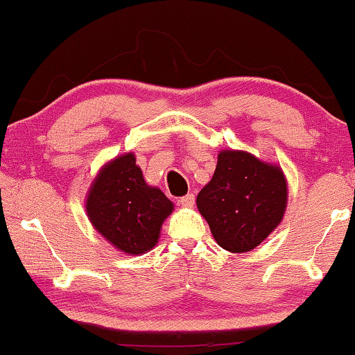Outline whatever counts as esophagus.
<instances>
[{
	"label": "esophagus",
	"mask_w": 355,
	"mask_h": 355,
	"mask_svg": "<svg viewBox=\"0 0 355 355\" xmlns=\"http://www.w3.org/2000/svg\"><path fill=\"white\" fill-rule=\"evenodd\" d=\"M178 202L182 204L183 207H193V204H194V194L189 193V194H187V196H182V198L178 199Z\"/></svg>",
	"instance_id": "obj_1"
}]
</instances>
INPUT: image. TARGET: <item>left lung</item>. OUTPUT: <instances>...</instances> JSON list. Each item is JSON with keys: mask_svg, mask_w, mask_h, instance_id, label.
<instances>
[{"mask_svg": "<svg viewBox=\"0 0 355 355\" xmlns=\"http://www.w3.org/2000/svg\"><path fill=\"white\" fill-rule=\"evenodd\" d=\"M286 202L282 168L233 149L218 153L214 177L196 199L214 239L230 252L257 248L282 222Z\"/></svg>", "mask_w": 355, "mask_h": 355, "instance_id": "left-lung-1", "label": "left lung"}]
</instances>
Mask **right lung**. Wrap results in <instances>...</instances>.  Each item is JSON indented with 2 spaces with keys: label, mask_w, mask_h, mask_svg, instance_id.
<instances>
[{
  "label": "right lung",
  "mask_w": 355,
  "mask_h": 355,
  "mask_svg": "<svg viewBox=\"0 0 355 355\" xmlns=\"http://www.w3.org/2000/svg\"><path fill=\"white\" fill-rule=\"evenodd\" d=\"M172 211L171 199L144 182L133 153L107 162L87 196V214L94 230L128 256L156 246L162 222Z\"/></svg>",
  "instance_id": "1"
}]
</instances>
